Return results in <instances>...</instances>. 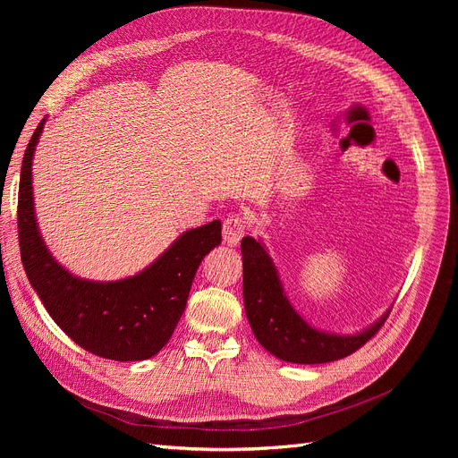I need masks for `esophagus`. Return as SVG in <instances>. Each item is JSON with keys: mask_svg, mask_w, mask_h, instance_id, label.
<instances>
[{"mask_svg": "<svg viewBox=\"0 0 458 458\" xmlns=\"http://www.w3.org/2000/svg\"><path fill=\"white\" fill-rule=\"evenodd\" d=\"M247 232V223L243 216L230 215L228 219L223 223V242L226 245H237L242 242V237Z\"/></svg>", "mask_w": 458, "mask_h": 458, "instance_id": "esophagus-1", "label": "esophagus"}]
</instances>
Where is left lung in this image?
<instances>
[{
  "label": "left lung",
  "mask_w": 458,
  "mask_h": 458,
  "mask_svg": "<svg viewBox=\"0 0 458 458\" xmlns=\"http://www.w3.org/2000/svg\"><path fill=\"white\" fill-rule=\"evenodd\" d=\"M243 299L256 340L273 356L292 364H327L366 345L386 321L390 310L377 323L358 334H332L310 327L287 301L278 271L261 242L243 237Z\"/></svg>",
  "instance_id": "obj_1"
}]
</instances>
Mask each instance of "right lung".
<instances>
[{
    "label": "right lung",
    "mask_w": 458,
    "mask_h": 458,
    "mask_svg": "<svg viewBox=\"0 0 458 458\" xmlns=\"http://www.w3.org/2000/svg\"><path fill=\"white\" fill-rule=\"evenodd\" d=\"M44 123L23 154L18 191L20 254L30 284L57 327L85 351L116 362L152 358L171 340L204 256L221 245V221L183 232L135 276L114 282L74 276L47 250L35 219L31 166Z\"/></svg>",
    "instance_id": "obj_1"
}]
</instances>
